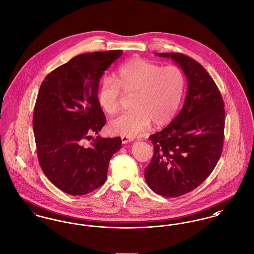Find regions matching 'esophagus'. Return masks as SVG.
<instances>
[{"instance_id": "esophagus-1", "label": "esophagus", "mask_w": 254, "mask_h": 254, "mask_svg": "<svg viewBox=\"0 0 254 254\" xmlns=\"http://www.w3.org/2000/svg\"><path fill=\"white\" fill-rule=\"evenodd\" d=\"M132 140H133V138H131V137L122 136V142H123V144H126V143H127V142H130V141H132Z\"/></svg>"}]
</instances>
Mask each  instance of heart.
<instances>
[{
  "mask_svg": "<svg viewBox=\"0 0 254 254\" xmlns=\"http://www.w3.org/2000/svg\"><path fill=\"white\" fill-rule=\"evenodd\" d=\"M185 86V74L178 66L132 59L118 69L116 80L105 77L100 81L98 102L105 113L113 115L120 109L123 93L131 97L132 109L111 121L109 127L115 134L134 137L151 122L160 127L173 120Z\"/></svg>",
  "mask_w": 254,
  "mask_h": 254,
  "instance_id": "b5f03b06",
  "label": "heart"
}]
</instances>
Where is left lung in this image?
Instances as JSON below:
<instances>
[{"instance_id": "left-lung-1", "label": "left lung", "mask_w": 254, "mask_h": 254, "mask_svg": "<svg viewBox=\"0 0 254 254\" xmlns=\"http://www.w3.org/2000/svg\"><path fill=\"white\" fill-rule=\"evenodd\" d=\"M184 70L188 92L184 106L161 131L149 137L154 156L145 168L148 186L159 195L178 197L200 186L222 153L225 110L215 81L195 60L182 53H156Z\"/></svg>"}]
</instances>
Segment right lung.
Instances as JSON below:
<instances>
[{
  "label": "right lung",
  "instance_id": "1",
  "mask_svg": "<svg viewBox=\"0 0 254 254\" xmlns=\"http://www.w3.org/2000/svg\"><path fill=\"white\" fill-rule=\"evenodd\" d=\"M122 50L81 54L51 71L42 81L33 128L39 165L49 181L70 195L101 187L109 161L122 139L93 138L106 124L98 102V83Z\"/></svg>",
  "mask_w": 254,
  "mask_h": 254
}]
</instances>
